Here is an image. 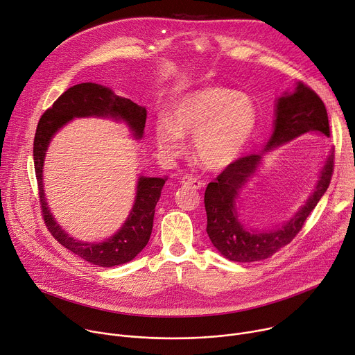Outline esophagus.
<instances>
[{"label": "esophagus", "instance_id": "esophagus-1", "mask_svg": "<svg viewBox=\"0 0 355 355\" xmlns=\"http://www.w3.org/2000/svg\"><path fill=\"white\" fill-rule=\"evenodd\" d=\"M180 182H181L182 187L191 188V189H200L202 187V182L198 178L191 177V175H184Z\"/></svg>", "mask_w": 355, "mask_h": 355}]
</instances>
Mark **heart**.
I'll list each match as a JSON object with an SVG mask.
<instances>
[{
  "label": "heart",
  "mask_w": 355,
  "mask_h": 355,
  "mask_svg": "<svg viewBox=\"0 0 355 355\" xmlns=\"http://www.w3.org/2000/svg\"><path fill=\"white\" fill-rule=\"evenodd\" d=\"M259 109L252 96L223 86L188 92L174 103L170 119L154 125L157 147L170 157L185 148L192 136V153L209 170L234 164L250 144L259 124Z\"/></svg>",
  "instance_id": "obj_1"
}]
</instances>
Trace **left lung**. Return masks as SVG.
<instances>
[{
	"label": "left lung",
	"mask_w": 355,
	"mask_h": 355,
	"mask_svg": "<svg viewBox=\"0 0 355 355\" xmlns=\"http://www.w3.org/2000/svg\"><path fill=\"white\" fill-rule=\"evenodd\" d=\"M307 133L330 137L329 116L323 101L309 86L297 82L292 92H284L276 101L273 132L263 151L236 159L208 184L204 197L207 234L215 249L228 261L245 263L268 259L292 242L324 196L333 175L334 151L327 155L311 196L283 225L272 230H256L248 227L238 214L236 204L242 188L259 171L263 154Z\"/></svg>",
	"instance_id": "left-lung-1"
}]
</instances>
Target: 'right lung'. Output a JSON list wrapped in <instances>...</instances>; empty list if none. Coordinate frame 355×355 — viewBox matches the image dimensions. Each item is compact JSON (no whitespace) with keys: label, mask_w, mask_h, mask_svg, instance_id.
Masks as SVG:
<instances>
[{"label":"right lung","mask_w":355,"mask_h":355,"mask_svg":"<svg viewBox=\"0 0 355 355\" xmlns=\"http://www.w3.org/2000/svg\"><path fill=\"white\" fill-rule=\"evenodd\" d=\"M102 117L123 121L130 128L136 140H141L146 127L147 110L130 99L117 96L110 87L98 83H79L62 93L58 101L40 119L34 139V164L40 188L44 219L52 236L67 249L89 263L102 268L119 266L133 261L148 243L155 205L161 197L167 177L140 175L136 187V198L130 214L121 228L103 242L78 241L62 230L52 215L45 198L44 163L52 137L73 119Z\"/></svg>","instance_id":"obj_1"}]
</instances>
